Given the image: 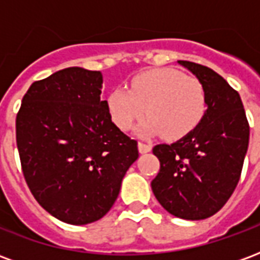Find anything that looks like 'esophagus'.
<instances>
[{"instance_id": "esophagus-1", "label": "esophagus", "mask_w": 260, "mask_h": 260, "mask_svg": "<svg viewBox=\"0 0 260 260\" xmlns=\"http://www.w3.org/2000/svg\"><path fill=\"white\" fill-rule=\"evenodd\" d=\"M138 147H139V152L141 153H147L152 150V145L145 143V142H139V143H138Z\"/></svg>"}]
</instances>
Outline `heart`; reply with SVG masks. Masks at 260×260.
<instances>
[{"label": "heart", "mask_w": 260, "mask_h": 260, "mask_svg": "<svg viewBox=\"0 0 260 260\" xmlns=\"http://www.w3.org/2000/svg\"><path fill=\"white\" fill-rule=\"evenodd\" d=\"M117 126L129 131L145 114V135L161 134L169 141L185 138L201 125L207 110L202 82L173 68L150 69L136 75L129 89H115L107 99Z\"/></svg>", "instance_id": "b5f03b06"}]
</instances>
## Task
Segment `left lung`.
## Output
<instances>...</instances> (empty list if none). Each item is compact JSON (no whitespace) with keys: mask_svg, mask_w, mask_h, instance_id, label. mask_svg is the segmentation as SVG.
Wrapping results in <instances>:
<instances>
[{"mask_svg":"<svg viewBox=\"0 0 260 260\" xmlns=\"http://www.w3.org/2000/svg\"><path fill=\"white\" fill-rule=\"evenodd\" d=\"M205 87L207 110L192 134L156 145L160 161L153 193L173 216L202 220L217 213L233 195L248 150L249 124L238 91L213 69L178 61Z\"/></svg>","mask_w":260,"mask_h":260,"instance_id":"left-lung-1","label":"left lung"}]
</instances>
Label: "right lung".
<instances>
[{
	"instance_id": "1",
	"label": "right lung",
	"mask_w": 260,
	"mask_h": 260,
	"mask_svg": "<svg viewBox=\"0 0 260 260\" xmlns=\"http://www.w3.org/2000/svg\"><path fill=\"white\" fill-rule=\"evenodd\" d=\"M99 71L61 69L33 82L16 114L25 181L39 205L74 225L113 207L138 142L111 121Z\"/></svg>"
}]
</instances>
